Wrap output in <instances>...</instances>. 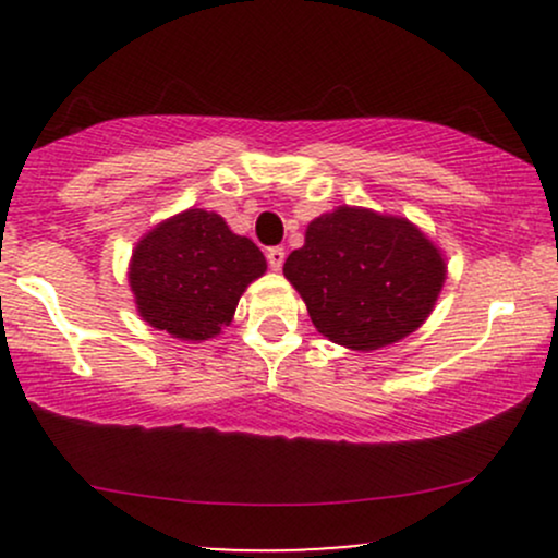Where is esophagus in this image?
Instances as JSON below:
<instances>
[{"mask_svg": "<svg viewBox=\"0 0 558 558\" xmlns=\"http://www.w3.org/2000/svg\"><path fill=\"white\" fill-rule=\"evenodd\" d=\"M283 262H286V248H280V246L267 248V265H270L272 270H280V267H283Z\"/></svg>", "mask_w": 558, "mask_h": 558, "instance_id": "obj_1", "label": "esophagus"}]
</instances>
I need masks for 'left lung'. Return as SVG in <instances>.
Returning <instances> with one entry per match:
<instances>
[{
    "mask_svg": "<svg viewBox=\"0 0 558 558\" xmlns=\"http://www.w3.org/2000/svg\"><path fill=\"white\" fill-rule=\"evenodd\" d=\"M283 275L328 341L375 351L425 323L446 262L407 217L338 207L306 226L304 246L288 254Z\"/></svg>",
    "mask_w": 558,
    "mask_h": 558,
    "instance_id": "8db88e82",
    "label": "left lung"
}]
</instances>
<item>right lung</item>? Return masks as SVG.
<instances>
[{"label":"right lung","mask_w":558,"mask_h":558,"mask_svg":"<svg viewBox=\"0 0 558 558\" xmlns=\"http://www.w3.org/2000/svg\"><path fill=\"white\" fill-rule=\"evenodd\" d=\"M265 270L257 243L235 235L220 215L185 209L136 243L128 283L151 328L207 341L230 325L241 293Z\"/></svg>","instance_id":"add662e5"}]
</instances>
